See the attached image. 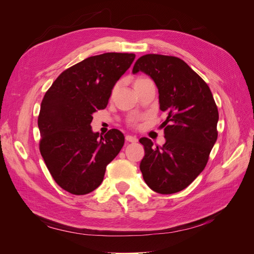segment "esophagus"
<instances>
[{
	"label": "esophagus",
	"instance_id": "esophagus-1",
	"mask_svg": "<svg viewBox=\"0 0 254 254\" xmlns=\"http://www.w3.org/2000/svg\"><path fill=\"white\" fill-rule=\"evenodd\" d=\"M126 141L130 142V143H136L137 139L135 136H132V135H126Z\"/></svg>",
	"mask_w": 254,
	"mask_h": 254
}]
</instances>
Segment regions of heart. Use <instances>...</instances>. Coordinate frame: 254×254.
I'll return each instance as SVG.
<instances>
[{"label":"heart","instance_id":"b5f03b06","mask_svg":"<svg viewBox=\"0 0 254 254\" xmlns=\"http://www.w3.org/2000/svg\"><path fill=\"white\" fill-rule=\"evenodd\" d=\"M144 80H147V78H144V77H137V78L134 80V86H135V84H137V83H140V82L144 81ZM118 88H119V84H115V86L112 88V91H111V96H113V95H114V93H115V92H117ZM139 121H140V119L137 118V117H131V118H130V119L128 120V122H129V125H130V126H136V125H137V123H139Z\"/></svg>","mask_w":254,"mask_h":254}]
</instances>
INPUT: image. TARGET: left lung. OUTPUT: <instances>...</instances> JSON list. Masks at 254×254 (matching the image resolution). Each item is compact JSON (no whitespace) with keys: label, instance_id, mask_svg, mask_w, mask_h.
<instances>
[{"label":"left lung","instance_id":"obj_1","mask_svg":"<svg viewBox=\"0 0 254 254\" xmlns=\"http://www.w3.org/2000/svg\"><path fill=\"white\" fill-rule=\"evenodd\" d=\"M143 72L158 87L160 110L166 115L165 144L153 147L142 137L145 156L140 170L146 184L159 194L189 187L207 163L217 140L218 109L206 82L178 57L147 54L135 61L132 73Z\"/></svg>","mask_w":254,"mask_h":254}]
</instances>
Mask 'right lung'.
<instances>
[{
    "label": "right lung",
    "mask_w": 254,
    "mask_h": 254,
    "mask_svg": "<svg viewBox=\"0 0 254 254\" xmlns=\"http://www.w3.org/2000/svg\"><path fill=\"white\" fill-rule=\"evenodd\" d=\"M134 58L105 53L84 59L61 73L42 99L40 152L53 179L68 193L86 195L101 186L107 165L124 145L120 130L99 135L91 122L92 114L108 105L115 82Z\"/></svg>",
    "instance_id": "add662e5"
}]
</instances>
